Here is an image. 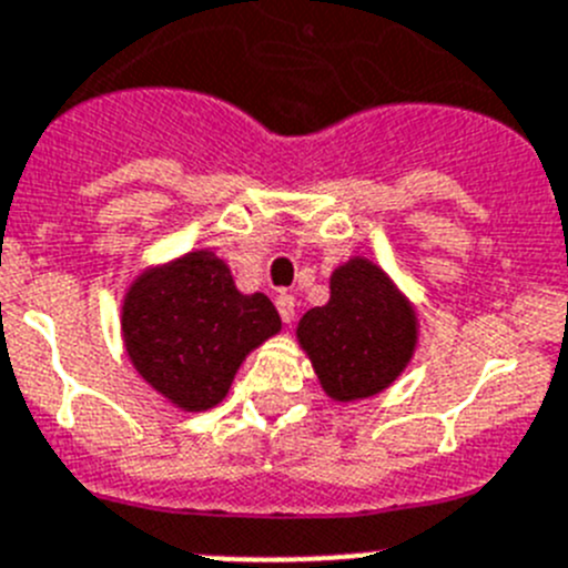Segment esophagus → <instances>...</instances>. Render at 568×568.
Segmentation results:
<instances>
[{"label":"esophagus","instance_id":"esophagus-1","mask_svg":"<svg viewBox=\"0 0 568 568\" xmlns=\"http://www.w3.org/2000/svg\"><path fill=\"white\" fill-rule=\"evenodd\" d=\"M275 306H278V315L284 324H293L295 318V298L290 293H281L275 295Z\"/></svg>","mask_w":568,"mask_h":568}]
</instances>
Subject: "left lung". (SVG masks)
<instances>
[{
	"label": "left lung",
	"instance_id": "left-lung-1",
	"mask_svg": "<svg viewBox=\"0 0 568 568\" xmlns=\"http://www.w3.org/2000/svg\"><path fill=\"white\" fill-rule=\"evenodd\" d=\"M298 346L335 403H357L394 386L419 346V318L386 270L352 256L329 275V301L295 326Z\"/></svg>",
	"mask_w": 568,
	"mask_h": 568
}]
</instances>
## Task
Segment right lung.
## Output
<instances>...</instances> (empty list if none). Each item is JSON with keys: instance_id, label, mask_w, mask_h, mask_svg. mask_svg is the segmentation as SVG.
I'll return each instance as SVG.
<instances>
[{"instance_id": "add662e5", "label": "right lung", "mask_w": 568, "mask_h": 568, "mask_svg": "<svg viewBox=\"0 0 568 568\" xmlns=\"http://www.w3.org/2000/svg\"><path fill=\"white\" fill-rule=\"evenodd\" d=\"M278 332L273 301L242 293L213 250L149 264L121 301L123 348L134 372L189 414L220 405L250 352Z\"/></svg>"}]
</instances>
